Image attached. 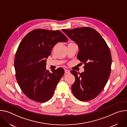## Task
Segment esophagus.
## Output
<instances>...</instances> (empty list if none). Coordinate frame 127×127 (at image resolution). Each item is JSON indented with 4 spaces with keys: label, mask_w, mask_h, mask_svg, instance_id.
<instances>
[{
    "label": "esophagus",
    "mask_w": 127,
    "mask_h": 127,
    "mask_svg": "<svg viewBox=\"0 0 127 127\" xmlns=\"http://www.w3.org/2000/svg\"><path fill=\"white\" fill-rule=\"evenodd\" d=\"M70 71L69 70H68V69H65V73L66 74H69V73H70Z\"/></svg>",
    "instance_id": "34e87169"
}]
</instances>
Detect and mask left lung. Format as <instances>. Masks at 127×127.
I'll use <instances>...</instances> for the list:
<instances>
[{"label": "left lung", "instance_id": "left-lung-1", "mask_svg": "<svg viewBox=\"0 0 127 127\" xmlns=\"http://www.w3.org/2000/svg\"><path fill=\"white\" fill-rule=\"evenodd\" d=\"M63 32L79 47L77 58L84 64L80 73L71 70L75 80L71 89L75 97L86 101L96 97L103 89L111 72L112 56L106 43L95 29L89 27Z\"/></svg>", "mask_w": 127, "mask_h": 127}]
</instances>
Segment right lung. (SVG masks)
Segmentation results:
<instances>
[{
	"label": "right lung",
	"instance_id": "1",
	"mask_svg": "<svg viewBox=\"0 0 127 127\" xmlns=\"http://www.w3.org/2000/svg\"><path fill=\"white\" fill-rule=\"evenodd\" d=\"M68 41L60 31L36 29L29 32L16 52L14 68L17 82L24 94L38 102L49 100L64 73L62 68L46 69V60L58 42Z\"/></svg>",
	"mask_w": 127,
	"mask_h": 127
}]
</instances>
